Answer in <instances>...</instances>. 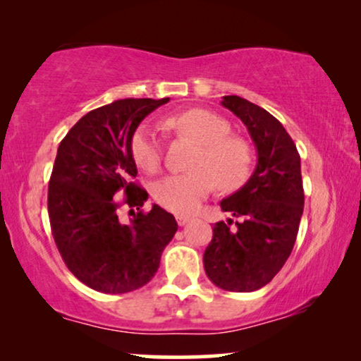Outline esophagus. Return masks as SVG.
Instances as JSON below:
<instances>
[{
    "label": "esophagus",
    "mask_w": 361,
    "mask_h": 361,
    "mask_svg": "<svg viewBox=\"0 0 361 361\" xmlns=\"http://www.w3.org/2000/svg\"><path fill=\"white\" fill-rule=\"evenodd\" d=\"M176 220H177V224H179L180 226H184V225H187L190 221V216H187V215H176Z\"/></svg>",
    "instance_id": "34e87169"
}]
</instances>
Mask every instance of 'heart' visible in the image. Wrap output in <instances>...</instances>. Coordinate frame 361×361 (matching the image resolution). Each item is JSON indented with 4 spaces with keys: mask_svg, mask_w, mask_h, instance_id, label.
<instances>
[{
    "mask_svg": "<svg viewBox=\"0 0 361 361\" xmlns=\"http://www.w3.org/2000/svg\"><path fill=\"white\" fill-rule=\"evenodd\" d=\"M167 125L190 136L200 145L192 161L190 172L171 174L152 185V197L161 207L174 214H192L210 194L214 184L220 190H235L248 179L251 151L248 142L230 136L224 118L202 108H190L171 116ZM133 159L142 171L156 172L161 167L162 146L149 126L137 128L131 137Z\"/></svg>",
    "mask_w": 361,
    "mask_h": 361,
    "instance_id": "heart-1",
    "label": "heart"
}]
</instances>
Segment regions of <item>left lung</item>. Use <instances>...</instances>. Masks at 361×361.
<instances>
[{"label":"left lung","mask_w":361,"mask_h":361,"mask_svg":"<svg viewBox=\"0 0 361 361\" xmlns=\"http://www.w3.org/2000/svg\"><path fill=\"white\" fill-rule=\"evenodd\" d=\"M221 105L240 118L258 152L255 172L235 194L220 202L240 216L216 221L204 253L209 279L220 289L251 293L269 283L288 261L304 212L300 156L293 137L276 118L255 103L226 95Z\"/></svg>","instance_id":"1"}]
</instances>
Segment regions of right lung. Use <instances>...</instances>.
<instances>
[{
    "label": "right lung",
    "instance_id": "right-lung-1",
    "mask_svg": "<svg viewBox=\"0 0 361 361\" xmlns=\"http://www.w3.org/2000/svg\"><path fill=\"white\" fill-rule=\"evenodd\" d=\"M167 102L125 98L100 106L59 145L47 195L52 236L71 273L98 293L125 294L149 283L177 231L174 215L159 205L140 210L147 192L133 182L131 137ZM123 204L133 215L128 224L119 220Z\"/></svg>",
    "mask_w": 361,
    "mask_h": 361
}]
</instances>
